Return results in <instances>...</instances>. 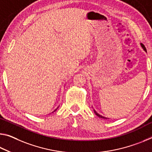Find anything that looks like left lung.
I'll return each mask as SVG.
<instances>
[{"label":"left lung","instance_id":"1","mask_svg":"<svg viewBox=\"0 0 152 152\" xmlns=\"http://www.w3.org/2000/svg\"><path fill=\"white\" fill-rule=\"evenodd\" d=\"M141 47H143V49H144V50H145V51H146V49H145V47H144V45H141ZM94 112H95V114L96 115H97V116H99V118H104V119H107V118H106L103 117V116H102V115H99V114H98V113H97V112H96V111H95V110H94Z\"/></svg>","mask_w":152,"mask_h":152}]
</instances>
